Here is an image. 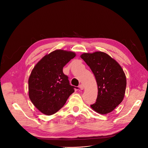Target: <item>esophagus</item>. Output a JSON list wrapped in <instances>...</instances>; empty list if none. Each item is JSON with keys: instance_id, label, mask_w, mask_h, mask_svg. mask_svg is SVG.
Instances as JSON below:
<instances>
[{"instance_id": "1", "label": "esophagus", "mask_w": 148, "mask_h": 148, "mask_svg": "<svg viewBox=\"0 0 148 148\" xmlns=\"http://www.w3.org/2000/svg\"><path fill=\"white\" fill-rule=\"evenodd\" d=\"M84 86L83 84H81L79 85V88H80L81 90H83V89H84Z\"/></svg>"}]
</instances>
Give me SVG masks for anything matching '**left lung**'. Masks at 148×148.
Instances as JSON below:
<instances>
[{
  "mask_svg": "<svg viewBox=\"0 0 148 148\" xmlns=\"http://www.w3.org/2000/svg\"><path fill=\"white\" fill-rule=\"evenodd\" d=\"M80 57L94 73L98 85L97 98L91 108L100 114L109 113L121 104L125 95V73L118 62L104 52L84 53Z\"/></svg>",
  "mask_w": 148,
  "mask_h": 148,
  "instance_id": "obj_1",
  "label": "left lung"
}]
</instances>
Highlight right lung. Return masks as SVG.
I'll return each instance as SVG.
<instances>
[{"instance_id": "obj_1", "label": "right lung", "mask_w": 148, "mask_h": 148, "mask_svg": "<svg viewBox=\"0 0 148 148\" xmlns=\"http://www.w3.org/2000/svg\"><path fill=\"white\" fill-rule=\"evenodd\" d=\"M75 53L56 50L46 54L34 66L29 76V97L41 113L51 115L64 106L75 87L69 84L63 68Z\"/></svg>"}]
</instances>
